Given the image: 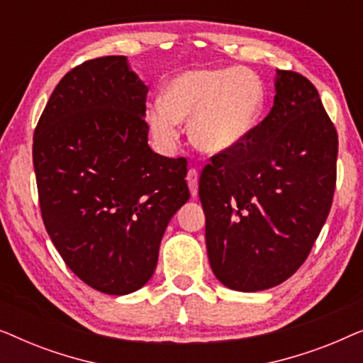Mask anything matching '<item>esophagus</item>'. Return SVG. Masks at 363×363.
<instances>
[{
  "label": "esophagus",
  "mask_w": 363,
  "mask_h": 363,
  "mask_svg": "<svg viewBox=\"0 0 363 363\" xmlns=\"http://www.w3.org/2000/svg\"><path fill=\"white\" fill-rule=\"evenodd\" d=\"M186 182H188V188H190L191 196L198 195V172L195 168H191L186 175Z\"/></svg>",
  "instance_id": "1"
}]
</instances>
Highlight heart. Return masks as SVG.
Segmentation results:
<instances>
[{
    "instance_id": "b5f03b06",
    "label": "heart",
    "mask_w": 363,
    "mask_h": 363,
    "mask_svg": "<svg viewBox=\"0 0 363 363\" xmlns=\"http://www.w3.org/2000/svg\"><path fill=\"white\" fill-rule=\"evenodd\" d=\"M264 108V84L250 69H188L165 84L162 102L148 107L147 122L160 145L173 147L180 122L190 121L193 145L221 155L256 130Z\"/></svg>"
}]
</instances>
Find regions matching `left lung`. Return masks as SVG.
<instances>
[{
    "instance_id": "left-lung-1",
    "label": "left lung",
    "mask_w": 363,
    "mask_h": 363,
    "mask_svg": "<svg viewBox=\"0 0 363 363\" xmlns=\"http://www.w3.org/2000/svg\"><path fill=\"white\" fill-rule=\"evenodd\" d=\"M274 106L200 177L213 274L240 292L269 289L307 259L329 216L339 140L317 89L276 69Z\"/></svg>"
}]
</instances>
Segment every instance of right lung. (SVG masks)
Masks as SVG:
<instances>
[{"instance_id": "obj_1", "label": "right lung", "mask_w": 363, "mask_h": 363, "mask_svg": "<svg viewBox=\"0 0 363 363\" xmlns=\"http://www.w3.org/2000/svg\"><path fill=\"white\" fill-rule=\"evenodd\" d=\"M148 87L125 56L61 79L34 130L46 231L69 269L112 296L150 281L168 223L190 198L185 158L148 145Z\"/></svg>"}]
</instances>
